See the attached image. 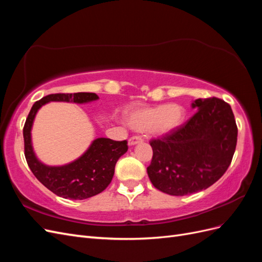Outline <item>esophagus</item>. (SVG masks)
<instances>
[{"mask_svg": "<svg viewBox=\"0 0 262 262\" xmlns=\"http://www.w3.org/2000/svg\"><path fill=\"white\" fill-rule=\"evenodd\" d=\"M143 140L144 139L142 138V137H140V136H133V137H131L129 139V145L132 146V145H136L138 143H142V142H143Z\"/></svg>", "mask_w": 262, "mask_h": 262, "instance_id": "esophagus-1", "label": "esophagus"}]
</instances>
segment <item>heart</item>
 Listing matches in <instances>:
<instances>
[{"label": "heart", "mask_w": 262, "mask_h": 262, "mask_svg": "<svg viewBox=\"0 0 262 262\" xmlns=\"http://www.w3.org/2000/svg\"><path fill=\"white\" fill-rule=\"evenodd\" d=\"M185 109L178 104L141 108L130 113L126 121L133 129L155 136L167 134L184 122Z\"/></svg>", "instance_id": "1"}]
</instances>
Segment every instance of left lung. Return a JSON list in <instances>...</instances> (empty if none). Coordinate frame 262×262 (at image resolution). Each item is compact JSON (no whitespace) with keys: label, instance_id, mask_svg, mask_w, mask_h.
<instances>
[{"label":"left lung","instance_id":"1","mask_svg":"<svg viewBox=\"0 0 262 262\" xmlns=\"http://www.w3.org/2000/svg\"><path fill=\"white\" fill-rule=\"evenodd\" d=\"M191 106L196 112L186 123L149 142L148 178L170 195L209 188L224 175L235 153L238 131L231 106L216 97L195 99Z\"/></svg>","mask_w":262,"mask_h":262}]
</instances>
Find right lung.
<instances>
[{"instance_id": "obj_1", "label": "right lung", "mask_w": 262, "mask_h": 262, "mask_svg": "<svg viewBox=\"0 0 262 262\" xmlns=\"http://www.w3.org/2000/svg\"><path fill=\"white\" fill-rule=\"evenodd\" d=\"M95 93L51 94L36 101L24 125V147L30 170L50 191L64 199L83 200L96 195L112 182L117 161L128 150V142L98 138L74 162L63 166H47L36 157L31 144V126L39 109L49 101L85 104L97 100Z\"/></svg>"}]
</instances>
